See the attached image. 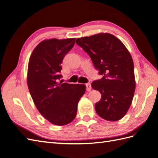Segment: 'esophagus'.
I'll return each mask as SVG.
<instances>
[{
    "mask_svg": "<svg viewBox=\"0 0 158 158\" xmlns=\"http://www.w3.org/2000/svg\"><path fill=\"white\" fill-rule=\"evenodd\" d=\"M86 90H87V91L89 92V91L91 90L92 86H91V84H89V83L86 84Z\"/></svg>",
    "mask_w": 158,
    "mask_h": 158,
    "instance_id": "obj_1",
    "label": "esophagus"
}]
</instances>
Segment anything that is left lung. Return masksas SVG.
Listing matches in <instances>:
<instances>
[{
    "mask_svg": "<svg viewBox=\"0 0 158 158\" xmlns=\"http://www.w3.org/2000/svg\"><path fill=\"white\" fill-rule=\"evenodd\" d=\"M76 42L103 76L92 83V88L102 94L95 104L96 113L108 121L120 120L130 107L135 88L134 62L129 51L109 33L77 38Z\"/></svg>",
    "mask_w": 158,
    "mask_h": 158,
    "instance_id": "1",
    "label": "left lung"
}]
</instances>
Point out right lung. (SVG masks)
I'll return each mask as SVG.
<instances>
[{
	"mask_svg": "<svg viewBox=\"0 0 158 158\" xmlns=\"http://www.w3.org/2000/svg\"><path fill=\"white\" fill-rule=\"evenodd\" d=\"M76 38L42 41L29 59L27 84L36 108L52 124L64 126L74 120L84 84L62 83L61 64Z\"/></svg>",
	"mask_w": 158,
	"mask_h": 158,
	"instance_id": "obj_1",
	"label": "right lung"
}]
</instances>
